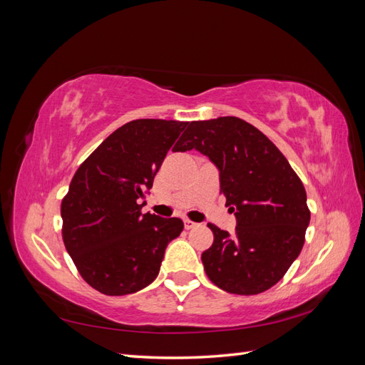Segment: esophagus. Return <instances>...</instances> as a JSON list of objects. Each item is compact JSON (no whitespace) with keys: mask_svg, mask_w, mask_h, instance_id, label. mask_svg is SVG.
<instances>
[{"mask_svg":"<svg viewBox=\"0 0 365 365\" xmlns=\"http://www.w3.org/2000/svg\"><path fill=\"white\" fill-rule=\"evenodd\" d=\"M183 222H185V228H186V230H191V228H196V227H197V224L190 221V219H185Z\"/></svg>","mask_w":365,"mask_h":365,"instance_id":"esophagus-1","label":"esophagus"}]
</instances>
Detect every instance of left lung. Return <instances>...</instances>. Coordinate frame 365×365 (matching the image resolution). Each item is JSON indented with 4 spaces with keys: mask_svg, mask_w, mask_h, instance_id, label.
Here are the masks:
<instances>
[{
    "mask_svg": "<svg viewBox=\"0 0 365 365\" xmlns=\"http://www.w3.org/2000/svg\"><path fill=\"white\" fill-rule=\"evenodd\" d=\"M191 149L219 169L225 205L236 216L233 236L208 224L215 241L202 253L203 269L230 294L267 291L303 247L311 213L302 180L264 133L236 116L192 121L174 150Z\"/></svg>",
    "mask_w": 365,
    "mask_h": 365,
    "instance_id": "obj_1",
    "label": "left lung"
}]
</instances>
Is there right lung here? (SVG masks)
Here are the masks:
<instances>
[{
    "label": "right lung",
    "instance_id": "1",
    "mask_svg": "<svg viewBox=\"0 0 365 365\" xmlns=\"http://www.w3.org/2000/svg\"><path fill=\"white\" fill-rule=\"evenodd\" d=\"M186 125L127 123L76 171L61 207L62 236L79 274L96 291L125 295L149 286L168 244L182 233V219L143 215L140 202Z\"/></svg>",
    "mask_w": 365,
    "mask_h": 365
}]
</instances>
